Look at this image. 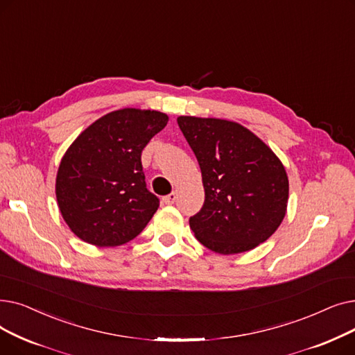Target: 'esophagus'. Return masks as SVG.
<instances>
[{
	"label": "esophagus",
	"instance_id": "1",
	"mask_svg": "<svg viewBox=\"0 0 355 355\" xmlns=\"http://www.w3.org/2000/svg\"><path fill=\"white\" fill-rule=\"evenodd\" d=\"M176 198H178V195H176L175 192H172L171 195H167V196L163 198V204H166V205H173Z\"/></svg>",
	"mask_w": 355,
	"mask_h": 355
}]
</instances>
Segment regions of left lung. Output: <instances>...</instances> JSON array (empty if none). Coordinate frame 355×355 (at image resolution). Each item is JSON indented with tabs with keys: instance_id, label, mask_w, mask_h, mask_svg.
Wrapping results in <instances>:
<instances>
[{
	"instance_id": "obj_1",
	"label": "left lung",
	"mask_w": 355,
	"mask_h": 355,
	"mask_svg": "<svg viewBox=\"0 0 355 355\" xmlns=\"http://www.w3.org/2000/svg\"><path fill=\"white\" fill-rule=\"evenodd\" d=\"M178 124L198 159L205 202L189 219L196 240L218 254L256 248L288 211L289 179L282 160L244 125L192 115Z\"/></svg>"
}]
</instances>
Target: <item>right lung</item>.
<instances>
[{
    "instance_id": "add662e5",
    "label": "right lung",
    "mask_w": 355,
    "mask_h": 355,
    "mask_svg": "<svg viewBox=\"0 0 355 355\" xmlns=\"http://www.w3.org/2000/svg\"><path fill=\"white\" fill-rule=\"evenodd\" d=\"M168 121L164 112L123 108L83 130L60 160L55 192L64 223L95 247L123 245L159 208L147 191L141 151Z\"/></svg>"
}]
</instances>
